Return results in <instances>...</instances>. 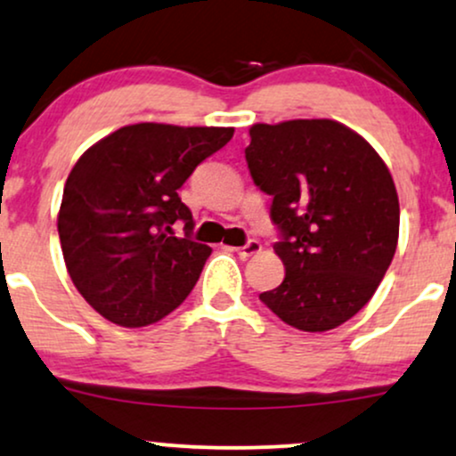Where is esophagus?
I'll return each instance as SVG.
<instances>
[{
  "label": "esophagus",
  "mask_w": 456,
  "mask_h": 456,
  "mask_svg": "<svg viewBox=\"0 0 456 456\" xmlns=\"http://www.w3.org/2000/svg\"><path fill=\"white\" fill-rule=\"evenodd\" d=\"M260 251H262V243L258 239H251L243 245V248H237V254L240 256V258H251V256L260 254Z\"/></svg>",
  "instance_id": "34e87169"
}]
</instances>
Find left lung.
I'll return each mask as SVG.
<instances>
[{
  "label": "left lung",
  "mask_w": 456,
  "mask_h": 456,
  "mask_svg": "<svg viewBox=\"0 0 456 456\" xmlns=\"http://www.w3.org/2000/svg\"><path fill=\"white\" fill-rule=\"evenodd\" d=\"M245 159L273 198V245L286 266L260 301L307 333L356 315L387 275L399 239V198L384 159L333 119L256 123Z\"/></svg>",
  "instance_id": "1"
}]
</instances>
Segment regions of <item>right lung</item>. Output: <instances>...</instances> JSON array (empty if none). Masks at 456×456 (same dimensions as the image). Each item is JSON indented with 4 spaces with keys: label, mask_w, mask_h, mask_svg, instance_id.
Returning <instances> with one entry per match:
<instances>
[{
    "label": "right lung",
    "mask_w": 456,
    "mask_h": 456,
    "mask_svg": "<svg viewBox=\"0 0 456 456\" xmlns=\"http://www.w3.org/2000/svg\"><path fill=\"white\" fill-rule=\"evenodd\" d=\"M232 127L134 123L89 147L63 187L57 230L77 290L112 324L147 326L185 301L211 248L191 240L179 187ZM184 224L186 234L174 228Z\"/></svg>",
    "instance_id": "obj_1"
}]
</instances>
